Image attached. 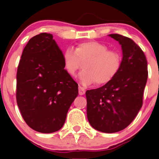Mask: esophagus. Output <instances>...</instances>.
<instances>
[{
    "label": "esophagus",
    "instance_id": "34e87169",
    "mask_svg": "<svg viewBox=\"0 0 159 159\" xmlns=\"http://www.w3.org/2000/svg\"><path fill=\"white\" fill-rule=\"evenodd\" d=\"M78 93H79L80 95H83V94H85V90H84V88L80 86V87L78 88Z\"/></svg>",
    "mask_w": 159,
    "mask_h": 159
}]
</instances>
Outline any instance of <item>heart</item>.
I'll return each mask as SVG.
<instances>
[{
	"instance_id": "1",
	"label": "heart",
	"mask_w": 159,
	"mask_h": 159,
	"mask_svg": "<svg viewBox=\"0 0 159 159\" xmlns=\"http://www.w3.org/2000/svg\"><path fill=\"white\" fill-rule=\"evenodd\" d=\"M83 70L79 75L81 84L98 85L110 82L121 68V58L119 53L109 51L105 44L97 41H85L78 44L75 50L68 48L63 54L65 69L71 77L84 63Z\"/></svg>"
}]
</instances>
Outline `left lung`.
I'll use <instances>...</instances> for the list:
<instances>
[{
    "instance_id": "left-lung-1",
    "label": "left lung",
    "mask_w": 159,
    "mask_h": 159,
    "mask_svg": "<svg viewBox=\"0 0 159 159\" xmlns=\"http://www.w3.org/2000/svg\"><path fill=\"white\" fill-rule=\"evenodd\" d=\"M108 36L121 47V68L110 82L88 90L85 94L90 125L102 132L115 133L128 127L142 108L148 65L145 54L133 40L118 34Z\"/></svg>"
}]
</instances>
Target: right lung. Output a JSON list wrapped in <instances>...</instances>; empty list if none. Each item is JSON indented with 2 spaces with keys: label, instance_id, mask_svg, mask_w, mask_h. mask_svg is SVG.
Returning <instances> with one entry per match:
<instances>
[{
  "label": "right lung",
  "instance_id": "add662e5",
  "mask_svg": "<svg viewBox=\"0 0 159 159\" xmlns=\"http://www.w3.org/2000/svg\"><path fill=\"white\" fill-rule=\"evenodd\" d=\"M78 85L67 73L53 35L41 33L24 48L17 72V106L30 128L52 133L63 127Z\"/></svg>",
  "mask_w": 159,
  "mask_h": 159
}]
</instances>
